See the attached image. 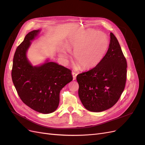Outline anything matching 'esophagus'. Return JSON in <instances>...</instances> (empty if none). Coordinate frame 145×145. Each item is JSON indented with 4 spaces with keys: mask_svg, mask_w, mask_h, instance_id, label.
Listing matches in <instances>:
<instances>
[{
    "mask_svg": "<svg viewBox=\"0 0 145 145\" xmlns=\"http://www.w3.org/2000/svg\"><path fill=\"white\" fill-rule=\"evenodd\" d=\"M72 77H73V80H76V76L77 75V74L75 72H72Z\"/></svg>",
    "mask_w": 145,
    "mask_h": 145,
    "instance_id": "1",
    "label": "esophagus"
}]
</instances>
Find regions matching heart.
Here are the masks:
<instances>
[{"label":"heart","mask_w":145,"mask_h":145,"mask_svg":"<svg viewBox=\"0 0 145 145\" xmlns=\"http://www.w3.org/2000/svg\"><path fill=\"white\" fill-rule=\"evenodd\" d=\"M109 44V39L106 34L89 29L77 37L70 38L67 46L60 48L59 54L66 60L69 57L70 50H74V59L77 62L83 69H89L95 67L102 62Z\"/></svg>","instance_id":"heart-1"}]
</instances>
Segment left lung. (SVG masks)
<instances>
[{
	"mask_svg": "<svg viewBox=\"0 0 145 145\" xmlns=\"http://www.w3.org/2000/svg\"><path fill=\"white\" fill-rule=\"evenodd\" d=\"M106 54L97 66L77 76L78 96L84 107L92 112H101L112 107L123 91L127 62L117 38L110 33Z\"/></svg>",
	"mask_w": 145,
	"mask_h": 145,
	"instance_id": "8db88e82",
	"label": "left lung"
}]
</instances>
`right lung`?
Returning <instances> with one entry per match:
<instances>
[{"label": "right lung", "instance_id": "obj_1", "mask_svg": "<svg viewBox=\"0 0 145 145\" xmlns=\"http://www.w3.org/2000/svg\"><path fill=\"white\" fill-rule=\"evenodd\" d=\"M40 30L28 33L17 46L13 58L12 80L22 101L39 112L50 114L57 108L60 92L72 80L71 71L57 63L48 62L33 67L27 59L31 41Z\"/></svg>", "mask_w": 145, "mask_h": 145}]
</instances>
